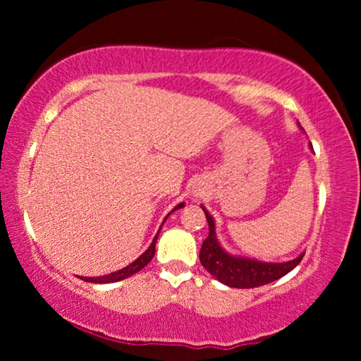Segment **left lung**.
<instances>
[{"label": "left lung", "instance_id": "1", "mask_svg": "<svg viewBox=\"0 0 361 361\" xmlns=\"http://www.w3.org/2000/svg\"><path fill=\"white\" fill-rule=\"evenodd\" d=\"M202 210L205 212L207 221H209V236L202 243L200 263L221 284L238 289L259 288V286L269 284L283 278L302 259L304 253L299 255L298 258L286 261V263H263L258 259L226 253L216 240L214 219L205 210V207H202Z\"/></svg>", "mask_w": 361, "mask_h": 361}]
</instances>
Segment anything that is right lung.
Segmentation results:
<instances>
[{
    "label": "right lung",
    "mask_w": 361,
    "mask_h": 361,
    "mask_svg": "<svg viewBox=\"0 0 361 361\" xmlns=\"http://www.w3.org/2000/svg\"><path fill=\"white\" fill-rule=\"evenodd\" d=\"M182 207H184V204H179L177 207H174V209L171 210V214H172V212H174V210L182 209ZM171 214H167V216H169ZM167 216H166V219H167ZM166 219H164V221H166ZM164 221H162V224H164ZM161 226H162V225H161ZM159 231H161V228H159ZM159 231H157V233H156L154 240H152V243L149 245V248H147V250L145 251V253H142V255L140 256V258H136L135 261H133V263L125 266V268H123V269H118V271H115V273H110V274H106V276H98V278H82V279L87 281V283L108 284V283H116V281L126 279V278H130V276L136 274L137 271H141L147 263H149V261H151L152 258H154V253H156V240H157V236H159Z\"/></svg>",
    "instance_id": "add662e5"
}]
</instances>
